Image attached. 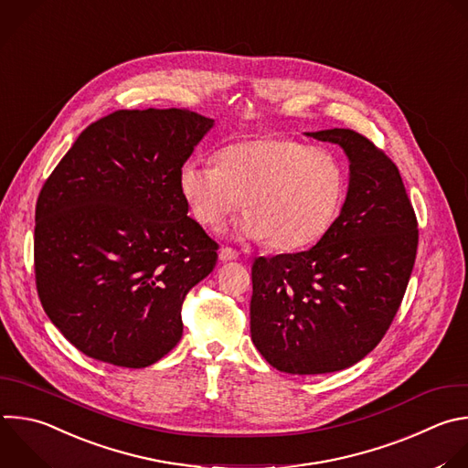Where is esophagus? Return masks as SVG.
<instances>
[{
  "instance_id": "obj_1",
  "label": "esophagus",
  "mask_w": 468,
  "mask_h": 468,
  "mask_svg": "<svg viewBox=\"0 0 468 468\" xmlns=\"http://www.w3.org/2000/svg\"><path fill=\"white\" fill-rule=\"evenodd\" d=\"M237 257H239V251H237V250H233V248H228V246H224V248L220 250V253H218V259H220L222 262L235 261Z\"/></svg>"
}]
</instances>
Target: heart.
<instances>
[{
	"label": "heart",
	"mask_w": 468,
	"mask_h": 468,
	"mask_svg": "<svg viewBox=\"0 0 468 468\" xmlns=\"http://www.w3.org/2000/svg\"><path fill=\"white\" fill-rule=\"evenodd\" d=\"M178 186L200 224L224 226L242 202L244 237L299 250L322 239L340 215L347 173L327 148L268 133L222 146L217 165L184 162Z\"/></svg>",
	"instance_id": "heart-1"
}]
</instances>
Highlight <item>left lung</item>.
<instances>
[{
  "label": "left lung",
  "mask_w": 468,
  "mask_h": 468,
  "mask_svg": "<svg viewBox=\"0 0 468 468\" xmlns=\"http://www.w3.org/2000/svg\"><path fill=\"white\" fill-rule=\"evenodd\" d=\"M306 135L340 144L351 178L340 217L316 246L251 266V340L288 375L340 371L371 353L402 303L419 244L413 206L382 148L349 128Z\"/></svg>",
  "instance_id": "1"
}]
</instances>
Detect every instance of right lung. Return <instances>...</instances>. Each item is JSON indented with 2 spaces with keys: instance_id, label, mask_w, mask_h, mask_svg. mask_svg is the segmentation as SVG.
<instances>
[{
  "instance_id": "right-lung-1",
  "label": "right lung",
  "mask_w": 468,
  "mask_h": 468,
  "mask_svg": "<svg viewBox=\"0 0 468 468\" xmlns=\"http://www.w3.org/2000/svg\"><path fill=\"white\" fill-rule=\"evenodd\" d=\"M213 122L187 108L117 110L86 126L46 180L37 290L86 356L141 369L180 342L184 299L218 244L187 217L178 173Z\"/></svg>"
}]
</instances>
